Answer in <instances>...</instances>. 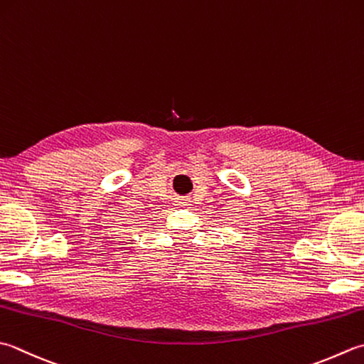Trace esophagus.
<instances>
[{
  "instance_id": "obj_1",
  "label": "esophagus",
  "mask_w": 364,
  "mask_h": 364,
  "mask_svg": "<svg viewBox=\"0 0 364 364\" xmlns=\"http://www.w3.org/2000/svg\"><path fill=\"white\" fill-rule=\"evenodd\" d=\"M189 203H191V198L189 197H178L176 200H175V205L180 206V208H181V206L189 205Z\"/></svg>"
}]
</instances>
